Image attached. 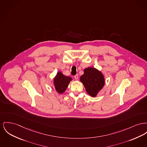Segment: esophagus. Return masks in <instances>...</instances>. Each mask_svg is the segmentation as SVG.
<instances>
[{
    "label": "esophagus",
    "instance_id": "obj_1",
    "mask_svg": "<svg viewBox=\"0 0 147 147\" xmlns=\"http://www.w3.org/2000/svg\"><path fill=\"white\" fill-rule=\"evenodd\" d=\"M74 78H75L76 80H77L78 79V77H78V74H76V76H74Z\"/></svg>",
    "mask_w": 147,
    "mask_h": 147
}]
</instances>
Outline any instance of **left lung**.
<instances>
[{
	"instance_id": "left-lung-1",
	"label": "left lung",
	"mask_w": 147,
	"mask_h": 147,
	"mask_svg": "<svg viewBox=\"0 0 147 147\" xmlns=\"http://www.w3.org/2000/svg\"><path fill=\"white\" fill-rule=\"evenodd\" d=\"M80 80L85 86L87 93L92 97L96 96L105 84L102 72L93 67L84 70V74L80 77Z\"/></svg>"
}]
</instances>
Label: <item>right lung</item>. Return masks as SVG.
Segmentation results:
<instances>
[{"label":"right lung","instance_id":"1","mask_svg":"<svg viewBox=\"0 0 147 147\" xmlns=\"http://www.w3.org/2000/svg\"><path fill=\"white\" fill-rule=\"evenodd\" d=\"M71 80L72 79L70 77L65 76L61 71H58L54 78V86L57 92L59 94L64 93Z\"/></svg>","mask_w":147,"mask_h":147}]
</instances>
